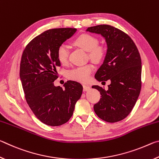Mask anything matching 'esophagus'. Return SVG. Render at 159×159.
I'll return each instance as SVG.
<instances>
[{
	"label": "esophagus",
	"mask_w": 159,
	"mask_h": 159,
	"mask_svg": "<svg viewBox=\"0 0 159 159\" xmlns=\"http://www.w3.org/2000/svg\"><path fill=\"white\" fill-rule=\"evenodd\" d=\"M83 91H88L90 90V87L89 85H83Z\"/></svg>",
	"instance_id": "34e87169"
}]
</instances>
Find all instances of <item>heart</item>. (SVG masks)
Instances as JSON below:
<instances>
[{
    "instance_id": "heart-1",
    "label": "heart",
    "mask_w": 159,
    "mask_h": 159,
    "mask_svg": "<svg viewBox=\"0 0 159 159\" xmlns=\"http://www.w3.org/2000/svg\"><path fill=\"white\" fill-rule=\"evenodd\" d=\"M74 45L90 52V57L96 61L102 59L104 51L98 47V40L96 37L88 34H83L78 36L74 41ZM57 55L58 60L61 64H66L69 60V48L65 44H61L57 48ZM92 64L81 66L74 68L68 72L69 79L79 82H87L93 71Z\"/></svg>"
}]
</instances>
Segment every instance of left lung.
I'll list each match as a JSON object with an SVG mask.
<instances>
[{"mask_svg":"<svg viewBox=\"0 0 159 159\" xmlns=\"http://www.w3.org/2000/svg\"><path fill=\"white\" fill-rule=\"evenodd\" d=\"M86 31L105 39L107 53L95 78L98 81H111L107 90L92 86L101 95L94 111L104 121H120L130 114L140 93L142 61L138 48L128 34L110 25L91 26Z\"/></svg>","mask_w":159,"mask_h":159,"instance_id":"1","label":"left lung"}]
</instances>
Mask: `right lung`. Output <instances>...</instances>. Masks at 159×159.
Returning a JSON list of instances; mask_svg holds the SVG:
<instances>
[{
	"label": "right lung",
	"mask_w": 159,
	"mask_h": 159,
	"mask_svg": "<svg viewBox=\"0 0 159 159\" xmlns=\"http://www.w3.org/2000/svg\"><path fill=\"white\" fill-rule=\"evenodd\" d=\"M72 28L52 29L29 42L21 59L20 76L26 100L35 116L45 124L59 126L73 115L83 92L80 83L68 80L63 89L55 86L56 67L60 66L57 48L76 33Z\"/></svg>",
	"instance_id": "obj_1"
}]
</instances>
